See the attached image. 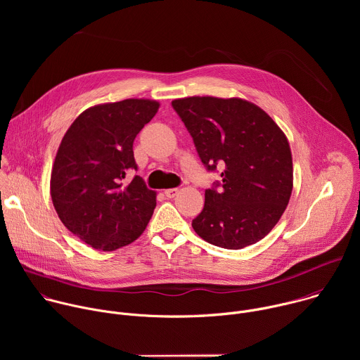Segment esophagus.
<instances>
[{
  "label": "esophagus",
  "mask_w": 360,
  "mask_h": 360,
  "mask_svg": "<svg viewBox=\"0 0 360 360\" xmlns=\"http://www.w3.org/2000/svg\"><path fill=\"white\" fill-rule=\"evenodd\" d=\"M176 193H178V188H169V189H165V196H168V198H174Z\"/></svg>",
  "instance_id": "34e87169"
}]
</instances>
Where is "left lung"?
I'll return each mask as SVG.
<instances>
[{
	"label": "left lung",
	"instance_id": "1",
	"mask_svg": "<svg viewBox=\"0 0 360 360\" xmlns=\"http://www.w3.org/2000/svg\"><path fill=\"white\" fill-rule=\"evenodd\" d=\"M172 108L193 139L208 172L221 179L205 191L193 231L215 246L242 249L265 238L278 224L293 186L285 134L259 107L239 98L189 96Z\"/></svg>",
	"mask_w": 360,
	"mask_h": 360
}]
</instances>
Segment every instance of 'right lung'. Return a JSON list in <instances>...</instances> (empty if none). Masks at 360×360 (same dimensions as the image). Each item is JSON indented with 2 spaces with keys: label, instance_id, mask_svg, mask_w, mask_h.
I'll list each match as a JSON object with an SVG mask.
<instances>
[{
  "label": "right lung",
  "instance_id": "right-lung-1",
  "mask_svg": "<svg viewBox=\"0 0 360 360\" xmlns=\"http://www.w3.org/2000/svg\"><path fill=\"white\" fill-rule=\"evenodd\" d=\"M160 108L124 99L84 111L70 127L51 172V198L70 232L99 250L134 242L157 207L155 192L135 175L134 139Z\"/></svg>",
  "mask_w": 360,
  "mask_h": 360
}]
</instances>
